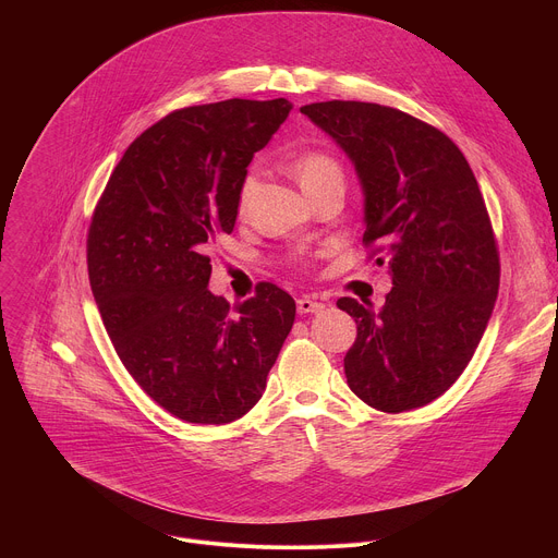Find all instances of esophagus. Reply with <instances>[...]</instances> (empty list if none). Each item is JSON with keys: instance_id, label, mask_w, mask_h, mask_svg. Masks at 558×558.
Listing matches in <instances>:
<instances>
[{"instance_id": "1", "label": "esophagus", "mask_w": 558, "mask_h": 558, "mask_svg": "<svg viewBox=\"0 0 558 558\" xmlns=\"http://www.w3.org/2000/svg\"><path fill=\"white\" fill-rule=\"evenodd\" d=\"M323 308H325L323 302H317V300H313V298H308V295H304V298L298 300V313H300V315L317 313V311H323Z\"/></svg>"}]
</instances>
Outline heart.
Returning <instances> with one entry per match:
<instances>
[{"instance_id":"1","label":"heart","mask_w":558,"mask_h":558,"mask_svg":"<svg viewBox=\"0 0 558 558\" xmlns=\"http://www.w3.org/2000/svg\"><path fill=\"white\" fill-rule=\"evenodd\" d=\"M289 168L306 194H313L315 190H320L331 183L344 185L342 163L336 156H331L329 151H323V149H306V151L295 154L289 161ZM254 187H256V174H247L241 183V190H238V209L241 211L250 205Z\"/></svg>"}]
</instances>
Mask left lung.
<instances>
[{"label": "left lung", "instance_id": "left-lung-1", "mask_svg": "<svg viewBox=\"0 0 558 558\" xmlns=\"http://www.w3.org/2000/svg\"><path fill=\"white\" fill-rule=\"evenodd\" d=\"M300 112L353 161L364 192V245L392 278L379 311L338 300L357 325L347 381L381 413L426 407L472 360L499 293V252L482 190L461 149L402 110L323 101Z\"/></svg>", "mask_w": 558, "mask_h": 558}]
</instances>
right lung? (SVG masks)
Returning <instances> with one entry per match:
<instances>
[{
  "label": "right lung",
  "mask_w": 558,
  "mask_h": 558,
  "mask_svg": "<svg viewBox=\"0 0 558 558\" xmlns=\"http://www.w3.org/2000/svg\"><path fill=\"white\" fill-rule=\"evenodd\" d=\"M291 112L287 99L177 110L114 168L88 229L101 320L134 381L174 417L229 424L263 397L295 302L271 282L231 306L205 250L231 233L247 166Z\"/></svg>",
  "instance_id": "add662e5"
}]
</instances>
